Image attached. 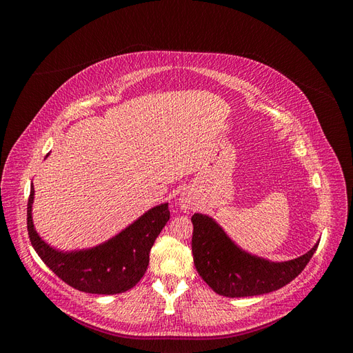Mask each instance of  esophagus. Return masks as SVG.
I'll use <instances>...</instances> for the list:
<instances>
[{
	"label": "esophagus",
	"mask_w": 353,
	"mask_h": 353,
	"mask_svg": "<svg viewBox=\"0 0 353 353\" xmlns=\"http://www.w3.org/2000/svg\"><path fill=\"white\" fill-rule=\"evenodd\" d=\"M179 205H181V209H183V210H190L191 209V203L187 199H181Z\"/></svg>",
	"instance_id": "1"
}]
</instances>
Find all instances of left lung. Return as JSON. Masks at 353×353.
<instances>
[{"label": "left lung", "mask_w": 353, "mask_h": 353, "mask_svg": "<svg viewBox=\"0 0 353 353\" xmlns=\"http://www.w3.org/2000/svg\"><path fill=\"white\" fill-rule=\"evenodd\" d=\"M191 250L196 270L213 292L227 297H248L271 293L301 274L318 244L303 256L288 262H270L240 250L218 223L194 213Z\"/></svg>", "instance_id": "1"}]
</instances>
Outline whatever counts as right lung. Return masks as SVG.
Instances as JSON below:
<instances>
[{"instance_id":"add662e5","label":"right lung","mask_w":353,"mask_h":353,"mask_svg":"<svg viewBox=\"0 0 353 353\" xmlns=\"http://www.w3.org/2000/svg\"><path fill=\"white\" fill-rule=\"evenodd\" d=\"M34 185L28 200V234L30 244L60 280L79 292L117 294L132 288L143 279L150 250L170 218L168 203L148 210L119 236L94 249L63 253L42 241L32 223Z\"/></svg>"}]
</instances>
